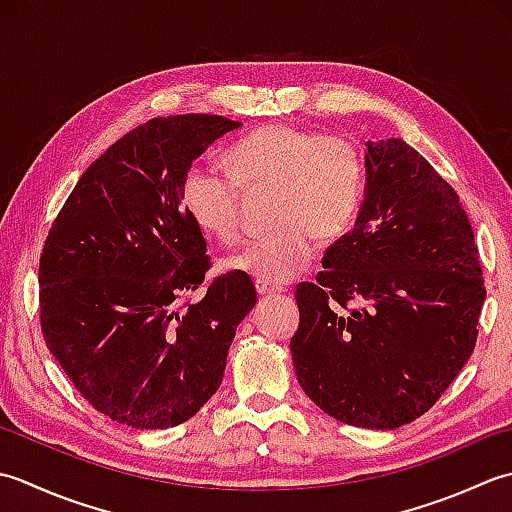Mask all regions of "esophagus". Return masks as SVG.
Segmentation results:
<instances>
[{
	"instance_id": "1",
	"label": "esophagus",
	"mask_w": 512,
	"mask_h": 512,
	"mask_svg": "<svg viewBox=\"0 0 512 512\" xmlns=\"http://www.w3.org/2000/svg\"><path fill=\"white\" fill-rule=\"evenodd\" d=\"M256 291L260 296H274V294H280V291H285V289L271 285V283H265V280H256Z\"/></svg>"
}]
</instances>
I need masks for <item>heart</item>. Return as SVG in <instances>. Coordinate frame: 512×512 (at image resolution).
<instances>
[{"label":"heart","instance_id":"heart-1","mask_svg":"<svg viewBox=\"0 0 512 512\" xmlns=\"http://www.w3.org/2000/svg\"><path fill=\"white\" fill-rule=\"evenodd\" d=\"M232 172L198 163L183 179V203L205 232L234 243L241 234L245 190H276L274 232L249 241L227 265L271 285L300 274L325 243L351 227L362 201L364 161L358 145L289 123H269L227 152Z\"/></svg>","mask_w":512,"mask_h":512}]
</instances>
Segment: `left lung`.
<instances>
[{
	"label": "left lung",
	"instance_id": "obj_1",
	"mask_svg": "<svg viewBox=\"0 0 512 512\" xmlns=\"http://www.w3.org/2000/svg\"><path fill=\"white\" fill-rule=\"evenodd\" d=\"M351 232L300 283L291 358L322 411L362 429L424 415L471 358L486 287L460 196L402 139L367 143Z\"/></svg>",
	"mask_w": 512,
	"mask_h": 512
}]
</instances>
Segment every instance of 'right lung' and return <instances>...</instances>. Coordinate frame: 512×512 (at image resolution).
<instances>
[{"label": "right lung", "instance_id": "right-lung-1", "mask_svg": "<svg viewBox=\"0 0 512 512\" xmlns=\"http://www.w3.org/2000/svg\"><path fill=\"white\" fill-rule=\"evenodd\" d=\"M238 121L156 117L81 174L39 258L46 347L103 415L132 429L190 420L223 382L236 327L256 305L245 271L192 300L210 269L183 203L192 163Z\"/></svg>", "mask_w": 512, "mask_h": 512}]
</instances>
